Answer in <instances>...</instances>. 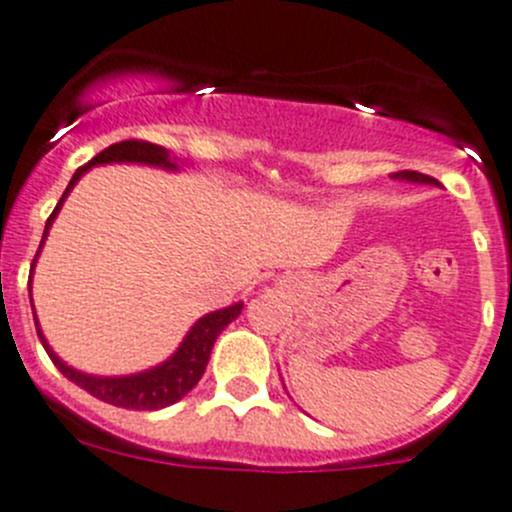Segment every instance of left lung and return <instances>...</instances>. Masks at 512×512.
<instances>
[{
  "mask_svg": "<svg viewBox=\"0 0 512 512\" xmlns=\"http://www.w3.org/2000/svg\"><path fill=\"white\" fill-rule=\"evenodd\" d=\"M393 179L398 181H411V184H430V186H440L438 179H433V176H426L421 174V171H396V174H391Z\"/></svg>",
  "mask_w": 512,
  "mask_h": 512,
  "instance_id": "left-lung-1",
  "label": "left lung"
}]
</instances>
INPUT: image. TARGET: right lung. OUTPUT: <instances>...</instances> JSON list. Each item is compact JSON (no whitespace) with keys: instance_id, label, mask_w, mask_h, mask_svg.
<instances>
[{"instance_id":"obj_1","label":"right lung","mask_w":512,"mask_h":512,"mask_svg":"<svg viewBox=\"0 0 512 512\" xmlns=\"http://www.w3.org/2000/svg\"><path fill=\"white\" fill-rule=\"evenodd\" d=\"M101 164H144V166H156V169H166V171L181 169V161L176 159V156H171L169 149L149 144V141H136V139L119 141V144H111L109 149L96 154L89 164H84L82 169L74 171L72 181H69L67 191H64L62 199H59L57 209H54L52 216L47 219L42 244H39L37 256H34L32 261V273H34V266H37L39 254H42L44 241H47L49 236V229H52L59 209H62L64 201H67L69 191L77 186V181L82 179L91 166H101ZM32 273H29V301H32ZM241 308H244V301L201 316L199 321L189 328V333H186L184 341L179 343V348H176L164 363H159V366L154 368H146V371L141 373H131V376H91V373L77 371V368L64 363L62 358L52 351V346H49V341L44 338L42 326H39L37 321V313H34V326H37L39 341H42L44 351L49 353L54 366H57L69 381L77 383L79 388H84L86 393H91V396L99 398V401L111 403V406L131 408V411H159V408H166L171 406V403L181 401V398H184L186 393L201 381L216 338H219V333L224 331L231 321L239 318Z\"/></svg>"}]
</instances>
